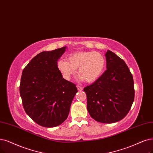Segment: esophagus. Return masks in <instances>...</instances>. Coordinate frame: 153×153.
I'll return each mask as SVG.
<instances>
[{
  "mask_svg": "<svg viewBox=\"0 0 153 153\" xmlns=\"http://www.w3.org/2000/svg\"><path fill=\"white\" fill-rule=\"evenodd\" d=\"M76 87H77V90H79V91H82V90L83 89V88L81 87V86H77Z\"/></svg>",
  "mask_w": 153,
  "mask_h": 153,
  "instance_id": "esophagus-1",
  "label": "esophagus"
}]
</instances>
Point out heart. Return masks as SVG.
Returning <instances> with one entry per match:
<instances>
[{"label": "heart", "mask_w": 153, "mask_h": 153, "mask_svg": "<svg viewBox=\"0 0 153 153\" xmlns=\"http://www.w3.org/2000/svg\"><path fill=\"white\" fill-rule=\"evenodd\" d=\"M67 60L57 62L58 69L65 79H70L78 69L80 78L87 82L97 81L103 74L106 64L103 55L97 52H74L68 55Z\"/></svg>", "instance_id": "b5f03b06"}]
</instances>
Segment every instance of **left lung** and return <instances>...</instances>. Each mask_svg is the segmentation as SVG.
Returning <instances> with one entry per match:
<instances>
[{
    "mask_svg": "<svg viewBox=\"0 0 153 153\" xmlns=\"http://www.w3.org/2000/svg\"><path fill=\"white\" fill-rule=\"evenodd\" d=\"M105 56L107 69L84 91L90 116L98 122L111 123L127 115L135 91L133 77L126 62L110 50Z\"/></svg>",
    "mask_w": 153,
    "mask_h": 153,
    "instance_id": "obj_1",
    "label": "left lung"
}]
</instances>
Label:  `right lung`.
<instances>
[{"instance_id":"obj_1","label":"right lung","mask_w":153,"mask_h":153,"mask_svg":"<svg viewBox=\"0 0 153 153\" xmlns=\"http://www.w3.org/2000/svg\"><path fill=\"white\" fill-rule=\"evenodd\" d=\"M66 48L39 53L22 72L19 92L24 109L45 127L58 126L67 119L77 92L75 84L62 77L57 68Z\"/></svg>"}]
</instances>
